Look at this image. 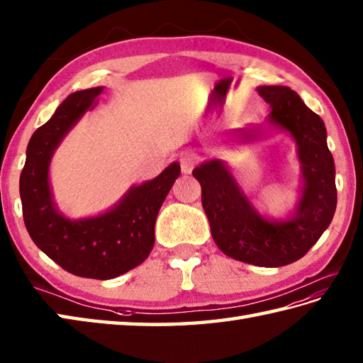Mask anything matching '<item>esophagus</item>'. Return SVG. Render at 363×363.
<instances>
[{
    "label": "esophagus",
    "mask_w": 363,
    "mask_h": 363,
    "mask_svg": "<svg viewBox=\"0 0 363 363\" xmlns=\"http://www.w3.org/2000/svg\"><path fill=\"white\" fill-rule=\"evenodd\" d=\"M179 162H180V169L183 174H191L192 167H194V164H196V157L189 152H184L180 155Z\"/></svg>",
    "instance_id": "obj_1"
}]
</instances>
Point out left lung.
Here are the masks:
<instances>
[{
    "mask_svg": "<svg viewBox=\"0 0 363 363\" xmlns=\"http://www.w3.org/2000/svg\"><path fill=\"white\" fill-rule=\"evenodd\" d=\"M257 91L271 105L269 122L290 131L298 144L304 189L294 216L280 223L263 219L219 160L203 162L192 175L202 186V205L218 247L235 260L279 268L304 257L329 227L337 208L335 164L324 122L298 94L286 86ZM241 131L244 138H255L250 128Z\"/></svg>",
    "mask_w": 363,
    "mask_h": 363,
    "instance_id": "left-lung-1",
    "label": "left lung"
}]
</instances>
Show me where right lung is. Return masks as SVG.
Listing matches in <instances>:
<instances>
[{"label": "right lung", "mask_w": 363, "mask_h": 363, "mask_svg": "<svg viewBox=\"0 0 363 363\" xmlns=\"http://www.w3.org/2000/svg\"><path fill=\"white\" fill-rule=\"evenodd\" d=\"M101 87L70 94L53 117L34 131L20 175V197L26 230L35 246L70 274L108 280L136 268L152 252L155 220L179 179L172 162L157 179L133 186L119 205L97 218L69 220L51 201V155L86 111L99 103Z\"/></svg>", "instance_id": "right-lung-1"}]
</instances>
